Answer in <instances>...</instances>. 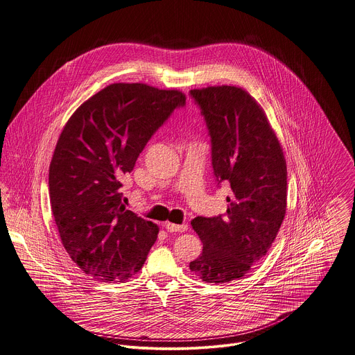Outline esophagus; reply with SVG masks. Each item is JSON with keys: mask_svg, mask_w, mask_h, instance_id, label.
<instances>
[{"mask_svg": "<svg viewBox=\"0 0 355 355\" xmlns=\"http://www.w3.org/2000/svg\"><path fill=\"white\" fill-rule=\"evenodd\" d=\"M166 229L170 232V233H174V232H185L187 230V225H175V223H171V222H166L164 223Z\"/></svg>", "mask_w": 355, "mask_h": 355, "instance_id": "esophagus-1", "label": "esophagus"}]
</instances>
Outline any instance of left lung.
I'll use <instances>...</instances> for the list:
<instances>
[{
	"instance_id": "1",
	"label": "left lung",
	"mask_w": 355,
	"mask_h": 355,
	"mask_svg": "<svg viewBox=\"0 0 355 355\" xmlns=\"http://www.w3.org/2000/svg\"><path fill=\"white\" fill-rule=\"evenodd\" d=\"M212 137L218 181L230 184L225 216L195 218L204 243L189 270L205 282L243 278L271 248L286 214V162L263 107L244 88L191 89Z\"/></svg>"
}]
</instances>
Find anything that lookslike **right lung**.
Segmentation results:
<instances>
[{
	"instance_id": "add662e5",
	"label": "right lung",
	"mask_w": 355,
	"mask_h": 355,
	"mask_svg": "<svg viewBox=\"0 0 355 355\" xmlns=\"http://www.w3.org/2000/svg\"><path fill=\"white\" fill-rule=\"evenodd\" d=\"M180 89L114 83L66 122L49 167L50 204L70 259L101 282L139 272L159 226L126 209L121 180L146 143L185 103Z\"/></svg>"
}]
</instances>
